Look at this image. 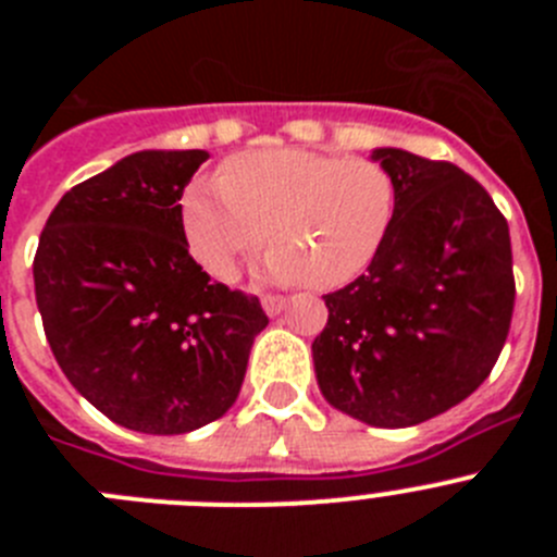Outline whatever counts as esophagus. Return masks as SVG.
I'll return each mask as SVG.
<instances>
[{
  "label": "esophagus",
  "mask_w": 557,
  "mask_h": 557,
  "mask_svg": "<svg viewBox=\"0 0 557 557\" xmlns=\"http://www.w3.org/2000/svg\"><path fill=\"white\" fill-rule=\"evenodd\" d=\"M284 304H287V301H284L282 295H264V298H262V307H264V312L270 314V318L282 312Z\"/></svg>",
  "instance_id": "34e87169"
}]
</instances>
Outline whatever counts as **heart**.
<instances>
[{
  "instance_id": "b5f03b06",
  "label": "heart",
  "mask_w": 557,
  "mask_h": 557,
  "mask_svg": "<svg viewBox=\"0 0 557 557\" xmlns=\"http://www.w3.org/2000/svg\"><path fill=\"white\" fill-rule=\"evenodd\" d=\"M396 200V181L379 161L275 147L225 161L220 181H195L181 218L191 253L223 282L268 236L270 278L334 289L376 259Z\"/></svg>"
}]
</instances>
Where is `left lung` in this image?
I'll return each instance as SVG.
<instances>
[{
  "mask_svg": "<svg viewBox=\"0 0 557 557\" xmlns=\"http://www.w3.org/2000/svg\"><path fill=\"white\" fill-rule=\"evenodd\" d=\"M371 159L396 181V218L368 273L323 295L312 357L329 405L401 430L488 379L513 318V253L508 220L460 166L398 147Z\"/></svg>",
  "mask_w": 557,
  "mask_h": 557,
  "instance_id": "8db88e82",
  "label": "left lung"
}]
</instances>
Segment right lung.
<instances>
[{
    "label": "right lung",
    "instance_id": "add662e5",
    "mask_svg": "<svg viewBox=\"0 0 557 557\" xmlns=\"http://www.w3.org/2000/svg\"><path fill=\"white\" fill-rule=\"evenodd\" d=\"M206 150H141L72 186L38 239L44 334L102 416L184 435L228 412L253 337L256 295L211 282L189 256L181 203Z\"/></svg>",
    "mask_w": 557,
    "mask_h": 557
}]
</instances>
